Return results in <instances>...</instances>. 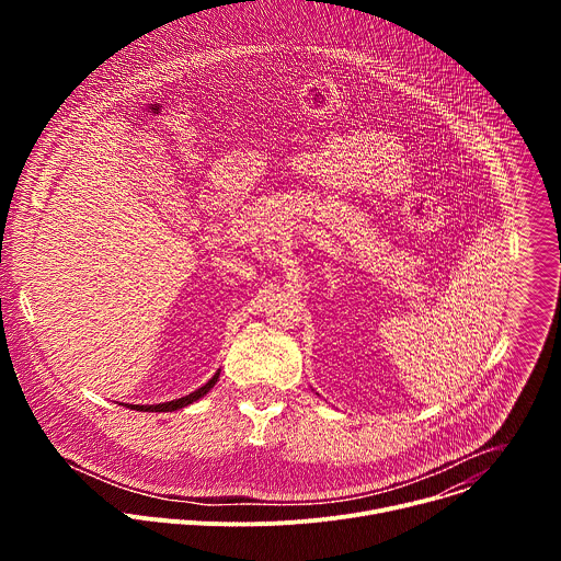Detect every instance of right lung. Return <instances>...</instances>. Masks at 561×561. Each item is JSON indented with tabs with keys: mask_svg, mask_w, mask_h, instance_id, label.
I'll return each instance as SVG.
<instances>
[{
	"mask_svg": "<svg viewBox=\"0 0 561 561\" xmlns=\"http://www.w3.org/2000/svg\"><path fill=\"white\" fill-rule=\"evenodd\" d=\"M217 377H219V373H215V375H213V377H210L202 388H197L195 392H191V394H186V397H180V399H173V402L152 404V407H139V404H126V407H130L133 411H141V413H169V411H180V409H184V407H188V404L197 402L199 397H204V394L215 386Z\"/></svg>",
	"mask_w": 561,
	"mask_h": 561,
	"instance_id": "obj_1",
	"label": "right lung"
}]
</instances>
